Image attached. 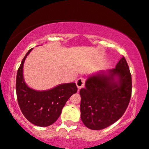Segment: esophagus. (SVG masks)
Returning <instances> with one entry per match:
<instances>
[{"mask_svg": "<svg viewBox=\"0 0 149 149\" xmlns=\"http://www.w3.org/2000/svg\"><path fill=\"white\" fill-rule=\"evenodd\" d=\"M76 83L77 87H78V90H80V89H81L82 88H83V87H84L85 78H83V77H80V78H78V79H77Z\"/></svg>", "mask_w": 149, "mask_h": 149, "instance_id": "esophagus-1", "label": "esophagus"}]
</instances>
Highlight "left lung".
<instances>
[{
	"mask_svg": "<svg viewBox=\"0 0 149 149\" xmlns=\"http://www.w3.org/2000/svg\"><path fill=\"white\" fill-rule=\"evenodd\" d=\"M80 90V118L87 127L100 130L120 118L131 98L132 77L125 58L115 69L99 71L88 78Z\"/></svg>",
	"mask_w": 149,
	"mask_h": 149,
	"instance_id": "obj_1",
	"label": "left lung"
}]
</instances>
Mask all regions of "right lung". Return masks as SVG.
Listing matches in <instances>:
<instances>
[{"mask_svg": "<svg viewBox=\"0 0 149 149\" xmlns=\"http://www.w3.org/2000/svg\"><path fill=\"white\" fill-rule=\"evenodd\" d=\"M31 50L26 54L17 73V97L26 118L35 125L47 127L59 118L65 104L71 95L76 93L78 88L75 83L60 84L42 91L29 88L24 79L23 67L26 58Z\"/></svg>", "mask_w": 149, "mask_h": 149, "instance_id": "obj_1", "label": "right lung"}]
</instances>
